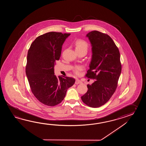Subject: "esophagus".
<instances>
[{
	"label": "esophagus",
	"instance_id": "obj_1",
	"mask_svg": "<svg viewBox=\"0 0 146 146\" xmlns=\"http://www.w3.org/2000/svg\"><path fill=\"white\" fill-rule=\"evenodd\" d=\"M82 83V81H81L80 80H79V79H76V82H75V84H81Z\"/></svg>",
	"mask_w": 146,
	"mask_h": 146
}]
</instances>
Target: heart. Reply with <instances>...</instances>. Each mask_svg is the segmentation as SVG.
Here are the masks:
<instances>
[{"instance_id":"heart-1","label":"heart","mask_w":146,"mask_h":146,"mask_svg":"<svg viewBox=\"0 0 146 146\" xmlns=\"http://www.w3.org/2000/svg\"><path fill=\"white\" fill-rule=\"evenodd\" d=\"M88 45L86 42L82 40H78L75 43V48L76 50H87ZM83 69L81 66H78L74 68V72L76 74H79L80 71Z\"/></svg>"}]
</instances>
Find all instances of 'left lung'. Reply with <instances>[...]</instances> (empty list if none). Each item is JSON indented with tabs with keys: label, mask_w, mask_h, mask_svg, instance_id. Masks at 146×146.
Here are the masks:
<instances>
[{
	"label": "left lung",
	"mask_w": 146,
	"mask_h": 146,
	"mask_svg": "<svg viewBox=\"0 0 146 146\" xmlns=\"http://www.w3.org/2000/svg\"><path fill=\"white\" fill-rule=\"evenodd\" d=\"M92 46V58L86 77L96 79L88 84L87 93L81 96L84 103L91 108L105 104L115 92L121 73L118 48L107 34L93 31L86 35Z\"/></svg>",
	"instance_id": "obj_1"
}]
</instances>
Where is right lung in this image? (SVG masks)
<instances>
[{
	"label": "right lung",
	"instance_id": "obj_1",
	"mask_svg": "<svg viewBox=\"0 0 146 146\" xmlns=\"http://www.w3.org/2000/svg\"><path fill=\"white\" fill-rule=\"evenodd\" d=\"M70 33L50 32L41 35L28 50L25 72L31 91L40 102L56 106L75 82L72 78L54 74L55 61L60 57L62 44Z\"/></svg>",
	"mask_w": 146,
	"mask_h": 146
}]
</instances>
